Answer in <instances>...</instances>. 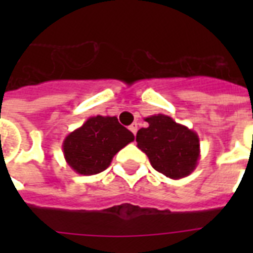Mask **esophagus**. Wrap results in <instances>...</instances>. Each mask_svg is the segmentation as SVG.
<instances>
[{"mask_svg": "<svg viewBox=\"0 0 253 253\" xmlns=\"http://www.w3.org/2000/svg\"><path fill=\"white\" fill-rule=\"evenodd\" d=\"M130 131L134 135H136V131H138V123H136V122L132 123V125L130 126Z\"/></svg>", "mask_w": 253, "mask_h": 253, "instance_id": "1", "label": "esophagus"}]
</instances>
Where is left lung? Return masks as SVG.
<instances>
[{"mask_svg": "<svg viewBox=\"0 0 253 253\" xmlns=\"http://www.w3.org/2000/svg\"><path fill=\"white\" fill-rule=\"evenodd\" d=\"M144 121L148 127L138 131L136 142L139 150L148 156L151 166L173 180L189 176L201 156L196 131L164 114L151 115Z\"/></svg>", "mask_w": 253, "mask_h": 253, "instance_id": "1", "label": "left lung"}]
</instances>
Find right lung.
Instances as JSON below:
<instances>
[{"label":"right lung","instance_id":"right-lung-1","mask_svg":"<svg viewBox=\"0 0 253 253\" xmlns=\"http://www.w3.org/2000/svg\"><path fill=\"white\" fill-rule=\"evenodd\" d=\"M134 139V134L123 127L117 117L97 115L65 136L63 154L75 172L91 176L103 172L115 154Z\"/></svg>","mask_w":253,"mask_h":253}]
</instances>
